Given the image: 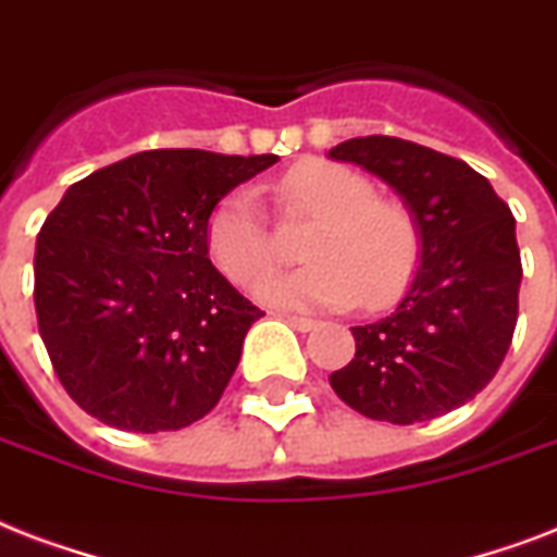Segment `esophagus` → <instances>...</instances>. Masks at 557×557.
<instances>
[{
	"label": "esophagus",
	"instance_id": "34e87169",
	"mask_svg": "<svg viewBox=\"0 0 557 557\" xmlns=\"http://www.w3.org/2000/svg\"><path fill=\"white\" fill-rule=\"evenodd\" d=\"M284 319L290 322L296 331H301V334H308V331H313V327L319 325L317 319H308V317H296V313H284Z\"/></svg>",
	"mask_w": 557,
	"mask_h": 557
}]
</instances>
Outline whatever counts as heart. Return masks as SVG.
Listing matches in <instances>:
<instances>
[{"label": "heart", "instance_id": "b5f03b06", "mask_svg": "<svg viewBox=\"0 0 557 557\" xmlns=\"http://www.w3.org/2000/svg\"><path fill=\"white\" fill-rule=\"evenodd\" d=\"M287 218L319 220L305 244L308 264L299 273L270 275L256 296L278 308L381 310L398 301L421 264V230L398 202L381 200L377 185L355 168L310 162L293 168L278 185ZM206 252L232 284H252L278 261L261 200L252 188H235L206 220Z\"/></svg>", "mask_w": 557, "mask_h": 557}]
</instances>
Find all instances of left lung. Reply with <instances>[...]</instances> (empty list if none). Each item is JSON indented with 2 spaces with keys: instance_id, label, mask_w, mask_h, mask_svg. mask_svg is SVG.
I'll return each mask as SVG.
<instances>
[{
  "instance_id": "obj_1",
  "label": "left lung",
  "mask_w": 557,
  "mask_h": 557,
  "mask_svg": "<svg viewBox=\"0 0 557 557\" xmlns=\"http://www.w3.org/2000/svg\"><path fill=\"white\" fill-rule=\"evenodd\" d=\"M392 185L421 230V264L389 317L351 327L357 351L331 386L360 416L416 424L476 398L517 325L520 249L515 218L482 174L395 136L327 150Z\"/></svg>"
}]
</instances>
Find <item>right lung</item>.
<instances>
[{"label":"right lung","mask_w":557,"mask_h":557,"mask_svg":"<svg viewBox=\"0 0 557 557\" xmlns=\"http://www.w3.org/2000/svg\"><path fill=\"white\" fill-rule=\"evenodd\" d=\"M275 153L141 150L75 183L37 235L34 308L63 389L103 424L209 416L264 317L214 270L206 220Z\"/></svg>","instance_id":"1"}]
</instances>
